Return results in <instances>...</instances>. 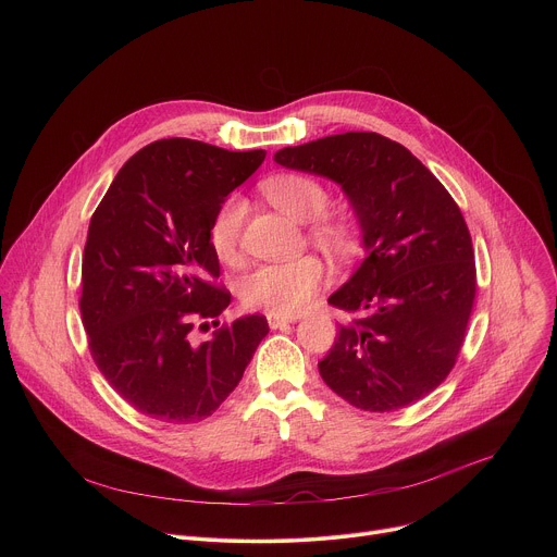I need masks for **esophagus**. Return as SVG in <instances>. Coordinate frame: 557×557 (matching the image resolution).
<instances>
[{"label": "esophagus", "mask_w": 557, "mask_h": 557, "mask_svg": "<svg viewBox=\"0 0 557 557\" xmlns=\"http://www.w3.org/2000/svg\"><path fill=\"white\" fill-rule=\"evenodd\" d=\"M297 320V317H284V314H267V322H269V326L275 331V329H282V326H286V324H293Z\"/></svg>", "instance_id": "1"}]
</instances>
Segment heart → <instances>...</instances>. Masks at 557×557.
Listing matches in <instances>:
<instances>
[{
    "instance_id": "1",
    "label": "heart",
    "mask_w": 557,
    "mask_h": 557,
    "mask_svg": "<svg viewBox=\"0 0 557 557\" xmlns=\"http://www.w3.org/2000/svg\"><path fill=\"white\" fill-rule=\"evenodd\" d=\"M264 196L273 207L297 222H313L312 235L322 245L344 251L348 240L342 226L324 220L331 196L324 185L308 176L282 174L269 178L262 185ZM245 218L243 198L231 196L218 209L209 226V245L213 253L231 262L237 256V240H240V226ZM329 280V269L312 256H304L290 262L262 264L245 275L240 284V299L247 308L267 310L271 314H295L304 310L314 293L320 290Z\"/></svg>"
}]
</instances>
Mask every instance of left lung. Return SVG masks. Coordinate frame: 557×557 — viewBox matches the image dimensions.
I'll use <instances>...</instances> for the list:
<instances>
[{
  "label": "left lung",
  "instance_id": "1",
  "mask_svg": "<svg viewBox=\"0 0 557 557\" xmlns=\"http://www.w3.org/2000/svg\"><path fill=\"white\" fill-rule=\"evenodd\" d=\"M275 163L342 185L363 233L366 260L329 297L361 317L339 329L322 379L366 412L423 399L454 368L475 297L458 205L410 149L376 132L284 147Z\"/></svg>",
  "mask_w": 557,
  "mask_h": 557
}]
</instances>
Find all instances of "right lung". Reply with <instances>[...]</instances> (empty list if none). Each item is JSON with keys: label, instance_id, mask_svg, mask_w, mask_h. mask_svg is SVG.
<instances>
[{"label": "right lung", "instance_id": "add662e5", "mask_svg": "<svg viewBox=\"0 0 557 557\" xmlns=\"http://www.w3.org/2000/svg\"><path fill=\"white\" fill-rule=\"evenodd\" d=\"M264 156L191 138L153 140L121 168L90 220L78 299L90 352L110 385L149 419L211 417L269 333L262 314H249L200 346L189 337L231 301L215 284L209 226Z\"/></svg>", "mask_w": 557, "mask_h": 557}]
</instances>
